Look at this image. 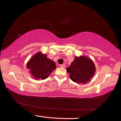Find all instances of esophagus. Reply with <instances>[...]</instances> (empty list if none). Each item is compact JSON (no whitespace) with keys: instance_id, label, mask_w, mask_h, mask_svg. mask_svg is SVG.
<instances>
[{"instance_id":"esophagus-1","label":"esophagus","mask_w":121,"mask_h":121,"mask_svg":"<svg viewBox=\"0 0 121 121\" xmlns=\"http://www.w3.org/2000/svg\"><path fill=\"white\" fill-rule=\"evenodd\" d=\"M60 67L61 68H65V64H62V65H60Z\"/></svg>"}]
</instances>
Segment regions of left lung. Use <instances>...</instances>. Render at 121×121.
<instances>
[{
    "label": "left lung",
    "mask_w": 121,
    "mask_h": 121,
    "mask_svg": "<svg viewBox=\"0 0 121 121\" xmlns=\"http://www.w3.org/2000/svg\"><path fill=\"white\" fill-rule=\"evenodd\" d=\"M95 70V65L91 59L83 56L76 57L70 66L67 68L70 79L79 83L89 82Z\"/></svg>",
    "instance_id": "left-lung-1"
}]
</instances>
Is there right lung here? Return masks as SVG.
I'll list each match as a JSON object with an SVG mask.
<instances>
[{
  "mask_svg": "<svg viewBox=\"0 0 121 121\" xmlns=\"http://www.w3.org/2000/svg\"><path fill=\"white\" fill-rule=\"evenodd\" d=\"M56 66L53 61L48 59L47 55L40 52L33 56L27 64V68L35 79L47 78L56 69Z\"/></svg>",
  "mask_w": 121,
  "mask_h": 121,
  "instance_id": "add662e5",
  "label": "right lung"
}]
</instances>
